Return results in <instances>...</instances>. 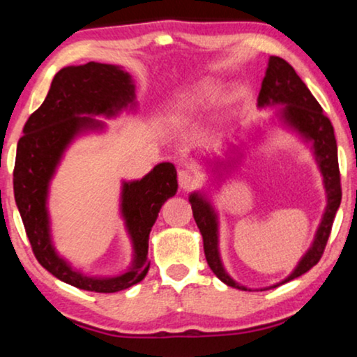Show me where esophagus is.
<instances>
[{
  "label": "esophagus",
  "mask_w": 357,
  "mask_h": 357,
  "mask_svg": "<svg viewBox=\"0 0 357 357\" xmlns=\"http://www.w3.org/2000/svg\"><path fill=\"white\" fill-rule=\"evenodd\" d=\"M178 183L183 190H192L195 185H198V177L188 170H180L178 172Z\"/></svg>",
  "instance_id": "34e87169"
}]
</instances>
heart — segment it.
I'll list each match as a JSON object with an SVG mask.
<instances>
[{
    "label": "heart",
    "mask_w": 357,
    "mask_h": 357,
    "mask_svg": "<svg viewBox=\"0 0 357 357\" xmlns=\"http://www.w3.org/2000/svg\"><path fill=\"white\" fill-rule=\"evenodd\" d=\"M219 94H221V86L216 81L204 79L192 86L182 94H178L177 99L170 104L167 115H165L167 123L172 128H183V126L192 123L198 112L214 104Z\"/></svg>",
    "instance_id": "1"
}]
</instances>
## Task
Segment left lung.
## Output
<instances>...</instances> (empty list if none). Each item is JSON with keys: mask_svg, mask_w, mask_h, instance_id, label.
<instances>
[{"mask_svg": "<svg viewBox=\"0 0 357 357\" xmlns=\"http://www.w3.org/2000/svg\"><path fill=\"white\" fill-rule=\"evenodd\" d=\"M258 109H266V107L281 105L276 110L278 120L287 130L294 131L301 136L305 143L310 144L312 153H314L315 162L319 165V170L324 178V188L326 193V206L321 216V221L317 227L314 242L309 247V250L304 253L297 266L287 278L281 282H276L270 287H276L284 282L299 278L315 266L324 255L326 241H328L331 226H333L335 214L338 211L341 203V183H340V167H338V148H336L333 125L325 116L324 110L312 92L307 89L304 81L297 76L289 63L282 60L280 56H270L265 77L261 81V89L257 99ZM238 151V148H236ZM237 158H229L226 160H218V165L214 167V172H219V169L224 172H229L232 167H236V162L241 158L242 153ZM190 204L193 209L195 222L202 232L204 257L209 268L214 275L221 280L224 284L236 287L241 291H250L248 287L238 284L236 280H232L222 265L221 253H219V218L218 211L214 209L213 203L209 202L204 192H193L190 195ZM263 287L261 291L270 289Z\"/></svg>", "mask_w": 357, "mask_h": 357, "instance_id": "obj_1", "label": "left lung"}]
</instances>
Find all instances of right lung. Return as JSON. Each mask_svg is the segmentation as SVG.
Masks as SVG:
<instances>
[{
    "label": "right lung",
    "mask_w": 357,
    "mask_h": 357,
    "mask_svg": "<svg viewBox=\"0 0 357 357\" xmlns=\"http://www.w3.org/2000/svg\"><path fill=\"white\" fill-rule=\"evenodd\" d=\"M136 110L135 82L121 66L89 61L66 66L53 77L43 104L29 116L17 143L14 198L38 263L68 284L94 292H119L144 280L149 270V232L160 208L177 193V170L160 162L143 178L121 182L120 214L133 247V261L119 276H89L73 268L53 245L48 190L63 154L79 136L104 131V121Z\"/></svg>",
    "instance_id": "right-lung-1"
}]
</instances>
